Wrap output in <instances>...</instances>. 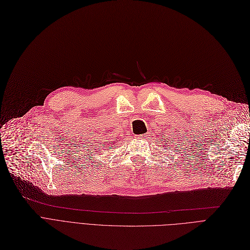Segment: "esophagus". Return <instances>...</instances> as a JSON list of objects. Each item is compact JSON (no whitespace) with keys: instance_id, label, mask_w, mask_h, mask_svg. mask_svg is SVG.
I'll return each instance as SVG.
<instances>
[{"instance_id":"34e87169","label":"esophagus","mask_w":250,"mask_h":250,"mask_svg":"<svg viewBox=\"0 0 250 250\" xmlns=\"http://www.w3.org/2000/svg\"><path fill=\"white\" fill-rule=\"evenodd\" d=\"M137 139H142V140H143V139H145V135H141V136H138V137H137Z\"/></svg>"}]
</instances>
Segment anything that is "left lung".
<instances>
[{"label": "left lung", "instance_id": "1", "mask_svg": "<svg viewBox=\"0 0 250 250\" xmlns=\"http://www.w3.org/2000/svg\"><path fill=\"white\" fill-rule=\"evenodd\" d=\"M165 142H166V143H167V141H165Z\"/></svg>", "mask_w": 250, "mask_h": 250}]
</instances>
